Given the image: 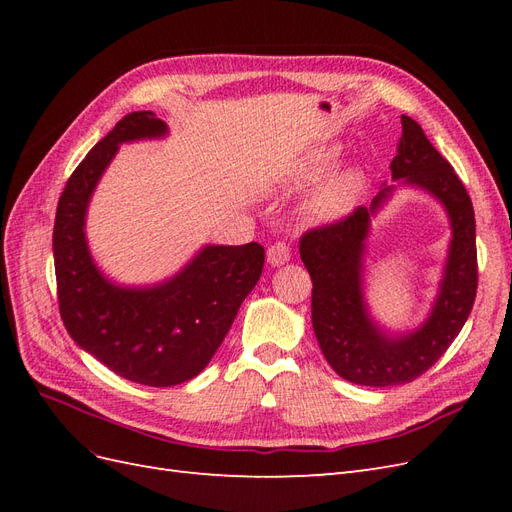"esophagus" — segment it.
Here are the masks:
<instances>
[{
    "instance_id": "34e87169",
    "label": "esophagus",
    "mask_w": 512,
    "mask_h": 512,
    "mask_svg": "<svg viewBox=\"0 0 512 512\" xmlns=\"http://www.w3.org/2000/svg\"><path fill=\"white\" fill-rule=\"evenodd\" d=\"M267 260L271 267H280L290 260V247L284 241H275L267 250Z\"/></svg>"
}]
</instances>
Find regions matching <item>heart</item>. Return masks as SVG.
<instances>
[{
	"mask_svg": "<svg viewBox=\"0 0 512 512\" xmlns=\"http://www.w3.org/2000/svg\"><path fill=\"white\" fill-rule=\"evenodd\" d=\"M337 156L335 147H320L309 151L307 156L301 160V164L292 170V179L294 181H307V179H316L327 170ZM363 188V177L359 170H344V173L335 175L327 183L322 185L320 192L312 200V213L320 220H331L337 218V215L346 213L354 200L359 198Z\"/></svg>",
	"mask_w": 512,
	"mask_h": 512,
	"instance_id": "1",
	"label": "heart"
}]
</instances>
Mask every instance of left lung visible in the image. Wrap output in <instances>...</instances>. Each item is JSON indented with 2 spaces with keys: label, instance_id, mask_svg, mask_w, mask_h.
<instances>
[{
  "label": "left lung",
  "instance_id": "left-lung-1",
  "mask_svg": "<svg viewBox=\"0 0 512 512\" xmlns=\"http://www.w3.org/2000/svg\"><path fill=\"white\" fill-rule=\"evenodd\" d=\"M401 138L391 162L393 179L436 196L451 218L453 239L438 299L414 333L389 337L369 318L363 301V250L371 215L393 188H382L367 207L307 230L299 241L312 275V324L324 359L339 376L363 386L406 384L423 376L453 344L476 299V222L472 200L423 128L401 115Z\"/></svg>",
  "mask_w": 512,
  "mask_h": 512
}]
</instances>
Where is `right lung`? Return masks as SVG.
Returning a JSON list of instances; mask_svg holds the SVG:
<instances>
[{"label": "right lung", "instance_id": "right-lung-1", "mask_svg": "<svg viewBox=\"0 0 512 512\" xmlns=\"http://www.w3.org/2000/svg\"><path fill=\"white\" fill-rule=\"evenodd\" d=\"M166 132L151 111L123 117L70 175L53 228L59 314L70 337L117 376L145 386H175L207 367L265 265V247L245 243L207 245L151 288H123L98 271L85 239L89 198L121 143Z\"/></svg>", "mask_w": 512, "mask_h": 512}]
</instances>
